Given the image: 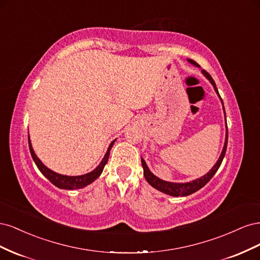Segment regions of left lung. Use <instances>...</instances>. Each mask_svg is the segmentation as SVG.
<instances>
[{
  "label": "left lung",
  "instance_id": "left-lung-1",
  "mask_svg": "<svg viewBox=\"0 0 260 260\" xmlns=\"http://www.w3.org/2000/svg\"><path fill=\"white\" fill-rule=\"evenodd\" d=\"M188 61H190L191 64H194L196 66H199L192 59H188ZM202 73L205 75V77L211 82V84L214 85L215 91L217 92V94L219 95V92H218V89H217V86H216V83H215L214 79H212V78H211V76L206 72V70H202ZM219 98H220V95H219ZM220 99H221V98H220ZM221 102H222V100H221ZM226 144H228V127H226V136H225L224 146H223L222 153H221V155H220L218 161L216 162L215 166L210 169V171L208 172V174L201 177L200 179H196L194 181H191V182H186V183H172V182H167V181H164V180H161L159 178H157L156 176H154L152 174L151 171H149L148 167L146 166L145 160L143 158H141V161H142V167H143V170H144V177H145L147 182L151 184L153 187H155L156 190H158V191H160L162 193H166L168 195H171V196H186V195L193 194L196 191H199L200 188H202L204 185H206L208 183V181L212 177H214V175L216 174L217 170L220 167V165H221V162L223 160V157H224L225 151H226Z\"/></svg>",
  "mask_w": 260,
  "mask_h": 260
}]
</instances>
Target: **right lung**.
Listing matches in <instances>:
<instances>
[{"instance_id": "1", "label": "right lung", "mask_w": 260, "mask_h": 260, "mask_svg": "<svg viewBox=\"0 0 260 260\" xmlns=\"http://www.w3.org/2000/svg\"><path fill=\"white\" fill-rule=\"evenodd\" d=\"M28 142H29V149H30L31 156H32V158H34V160L37 165V167L39 168V170L42 172V175L46 179H49L51 181V183H53L55 186H57L59 188H65V190H74V188H81V187L86 186L88 184L92 183L94 180L100 177V175L102 174V171H103V169L105 167V165L107 164L108 157H109V152H111V148L115 143V140L111 143V145H109L107 152L104 156V158L102 159L101 164L95 169H94L91 172H89V174L82 175V176H77V177L62 176V175L56 174V172H54L46 166H44V164L40 159H39L37 155L35 154L32 145H31V143H30L29 136H28Z\"/></svg>"}]
</instances>
